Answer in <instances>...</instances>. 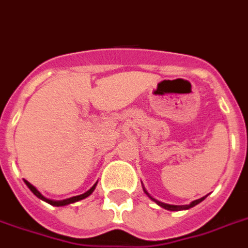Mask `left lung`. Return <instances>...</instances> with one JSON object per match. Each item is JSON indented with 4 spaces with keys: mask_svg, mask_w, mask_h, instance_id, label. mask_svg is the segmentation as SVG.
<instances>
[{
    "mask_svg": "<svg viewBox=\"0 0 248 248\" xmlns=\"http://www.w3.org/2000/svg\"><path fill=\"white\" fill-rule=\"evenodd\" d=\"M142 190H144V192H145V194L148 195V197H149V199H150V200H153V201H154V202H155V204H158L159 206H160V208H163V209H167V210H170V211L187 210V209H191V208H194L195 205L200 204L201 201H202V200H205V199H206V196H208V195H206V196H202V197H201V199H197V200H194V201H192V202H190V204H188V205H170V204H166V202H162V201L156 200V199H154V197H153L152 195L149 194L148 191H146V188H145V187H144V185H142Z\"/></svg>",
    "mask_w": 248,
    "mask_h": 248,
    "instance_id": "obj_1",
    "label": "left lung"
}]
</instances>
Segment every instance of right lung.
<instances>
[{"mask_svg": "<svg viewBox=\"0 0 248 248\" xmlns=\"http://www.w3.org/2000/svg\"><path fill=\"white\" fill-rule=\"evenodd\" d=\"M24 182H25L26 186L29 187V190L31 191V192H33V194L35 195L38 199L46 201V202H48L49 205H53V206H66V205H68V204H74V202H76V201L84 200V199H86V197L90 196V195L93 194V191L95 190L96 183H98V182H95V185H94V186H93L90 190H88L86 192H84V194H81V195H78V196H72V197H70V199H65V200H51V199H47V197L43 196V195L40 194L39 191H38L37 188H35V187H34L30 182H28L26 180H24Z\"/></svg>", "mask_w": 248, "mask_h": 248, "instance_id": "right-lung-1", "label": "right lung"}]
</instances>
